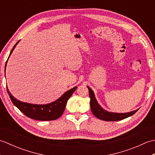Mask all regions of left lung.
Masks as SVG:
<instances>
[{
    "mask_svg": "<svg viewBox=\"0 0 155 155\" xmlns=\"http://www.w3.org/2000/svg\"><path fill=\"white\" fill-rule=\"evenodd\" d=\"M87 87L88 88V91H89V97L91 98L90 105L91 111L94 116L97 117L98 118H100V119L105 121L120 120L124 119V118H126L130 116H132V115H133L138 110H136L132 112H130V113H110V112L105 110L98 104L96 98H95L93 90L88 87Z\"/></svg>",
    "mask_w": 155,
    "mask_h": 155,
    "instance_id": "obj_1",
    "label": "left lung"
}]
</instances>
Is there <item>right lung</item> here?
<instances>
[{
  "label": "right lung",
  "mask_w": 155,
  "mask_h": 155,
  "mask_svg": "<svg viewBox=\"0 0 155 155\" xmlns=\"http://www.w3.org/2000/svg\"><path fill=\"white\" fill-rule=\"evenodd\" d=\"M18 43V41L16 42V44L13 47L11 51V53H10V55L11 54L13 50H14L16 47V45ZM7 61H6L5 64V68L6 63H7ZM77 87L72 88V89L66 92L65 93L62 94L57 101L47 104H33L21 102L17 100L16 98L12 96L11 93H10V91H8L7 87H6V89H7L8 94L10 98H11V100L12 102V103L14 104L23 114H25L26 116L35 120L48 121L56 120L60 117H61V115L63 113V112L65 109L67 101L69 99V98L72 96V94H73L74 92L77 89Z\"/></svg>",
  "instance_id": "right-lung-1"
}]
</instances>
